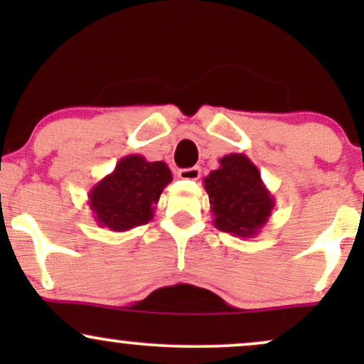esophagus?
Here are the masks:
<instances>
[{
	"label": "esophagus",
	"instance_id": "34e87169",
	"mask_svg": "<svg viewBox=\"0 0 364 364\" xmlns=\"http://www.w3.org/2000/svg\"><path fill=\"white\" fill-rule=\"evenodd\" d=\"M200 174H202L200 168H186V169H179L178 176L185 179V181H196V179H200Z\"/></svg>",
	"mask_w": 364,
	"mask_h": 364
}]
</instances>
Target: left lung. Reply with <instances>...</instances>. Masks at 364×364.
Listing matches in <instances>:
<instances>
[{"instance_id":"1","label":"left lung","mask_w":364,"mask_h":364,"mask_svg":"<svg viewBox=\"0 0 364 364\" xmlns=\"http://www.w3.org/2000/svg\"><path fill=\"white\" fill-rule=\"evenodd\" d=\"M219 164L203 179L214 225L236 237H255L272 215L274 196L245 154H228Z\"/></svg>"}]
</instances>
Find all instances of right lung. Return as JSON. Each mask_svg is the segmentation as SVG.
I'll return each mask as SVG.
<instances>
[{"label": "right lung", "instance_id": "add662e5", "mask_svg": "<svg viewBox=\"0 0 364 364\" xmlns=\"http://www.w3.org/2000/svg\"><path fill=\"white\" fill-rule=\"evenodd\" d=\"M171 181L173 174L166 162H149L132 154L119 159L114 171L90 188L87 203L101 228L123 232L154 219L161 193Z\"/></svg>", "mask_w": 364, "mask_h": 364}]
</instances>
